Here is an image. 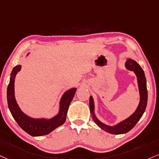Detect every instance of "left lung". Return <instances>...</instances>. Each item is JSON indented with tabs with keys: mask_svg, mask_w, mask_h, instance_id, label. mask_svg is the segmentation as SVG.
I'll return each instance as SVG.
<instances>
[{
	"mask_svg": "<svg viewBox=\"0 0 159 159\" xmlns=\"http://www.w3.org/2000/svg\"><path fill=\"white\" fill-rule=\"evenodd\" d=\"M125 68L127 70L134 71L136 74L139 91V102L136 111L130 116L114 125L105 124L99 120L95 114V104L93 97L91 96L89 99L90 111L93 120L98 127L111 134H124L134 128L145 111L147 104H148V90H147V82L144 70L136 60L131 58H127L125 62Z\"/></svg>",
	"mask_w": 159,
	"mask_h": 159,
	"instance_id": "8db88e82",
	"label": "left lung"
}]
</instances>
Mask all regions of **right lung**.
I'll return each instance as SVG.
<instances>
[{
  "mask_svg": "<svg viewBox=\"0 0 159 159\" xmlns=\"http://www.w3.org/2000/svg\"><path fill=\"white\" fill-rule=\"evenodd\" d=\"M29 53L26 56H28ZM21 70V65L13 68L7 88V102L13 118L25 132L32 136H42L50 134L66 121L68 107L75 95L76 88H71L64 92L59 102L58 113L52 118H34L23 112L15 99V80Z\"/></svg>",
  "mask_w": 159,
  "mask_h": 159,
  "instance_id": "obj_1",
  "label": "right lung"
}]
</instances>
